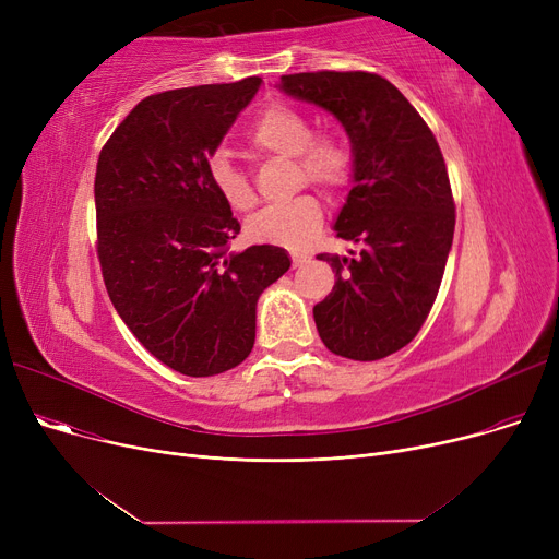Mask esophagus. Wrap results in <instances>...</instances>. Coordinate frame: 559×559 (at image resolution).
Listing matches in <instances>:
<instances>
[{
  "instance_id": "1",
  "label": "esophagus",
  "mask_w": 559,
  "mask_h": 559,
  "mask_svg": "<svg viewBox=\"0 0 559 559\" xmlns=\"http://www.w3.org/2000/svg\"><path fill=\"white\" fill-rule=\"evenodd\" d=\"M304 262H306V255H301V253H292V267H301Z\"/></svg>"
}]
</instances>
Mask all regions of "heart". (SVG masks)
<instances>
[{
    "mask_svg": "<svg viewBox=\"0 0 559 559\" xmlns=\"http://www.w3.org/2000/svg\"><path fill=\"white\" fill-rule=\"evenodd\" d=\"M314 129L308 117L285 104L264 108L249 131L251 142L264 154L281 158H297L301 179L324 188H340L350 174L348 146L335 135L312 138ZM211 181L219 197L233 211H249L255 203V192L247 174L226 154H215L209 163ZM324 224V211L314 194H301L285 203H274L255 213L249 224V238L262 245L301 247L310 242Z\"/></svg>",
    "mask_w": 559,
    "mask_h": 559,
    "instance_id": "obj_1",
    "label": "heart"
}]
</instances>
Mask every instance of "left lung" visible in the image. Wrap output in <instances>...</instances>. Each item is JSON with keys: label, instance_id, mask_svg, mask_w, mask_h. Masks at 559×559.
<instances>
[{"label": "left lung", "instance_id": "obj_1", "mask_svg": "<svg viewBox=\"0 0 559 559\" xmlns=\"http://www.w3.org/2000/svg\"><path fill=\"white\" fill-rule=\"evenodd\" d=\"M278 91L329 110L354 156L333 228L362 249L317 255L337 278L312 308L319 337L348 360L388 358L415 340L444 276L455 230L444 156L415 106L378 74H287Z\"/></svg>", "mask_w": 559, "mask_h": 559}]
</instances>
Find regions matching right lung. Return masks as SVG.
<instances>
[{
    "label": "right lung",
    "instance_id": "add662e5",
    "mask_svg": "<svg viewBox=\"0 0 559 559\" xmlns=\"http://www.w3.org/2000/svg\"><path fill=\"white\" fill-rule=\"evenodd\" d=\"M262 79L142 99L97 160V253L108 297L138 342L183 376L238 367L255 342V306L289 270L274 245L228 251L240 222L209 160Z\"/></svg>",
    "mask_w": 559,
    "mask_h": 559
}]
</instances>
